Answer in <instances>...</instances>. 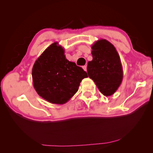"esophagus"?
Masks as SVG:
<instances>
[{
    "instance_id": "esophagus-1",
    "label": "esophagus",
    "mask_w": 153,
    "mask_h": 153,
    "mask_svg": "<svg viewBox=\"0 0 153 153\" xmlns=\"http://www.w3.org/2000/svg\"><path fill=\"white\" fill-rule=\"evenodd\" d=\"M82 68L84 69V71H86V70H87V66H86V65L83 66V67H82Z\"/></svg>"
}]
</instances>
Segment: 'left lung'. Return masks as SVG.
Returning <instances> with one entry per match:
<instances>
[{"instance_id":"obj_1","label":"left lung","mask_w":153,"mask_h":153,"mask_svg":"<svg viewBox=\"0 0 153 153\" xmlns=\"http://www.w3.org/2000/svg\"><path fill=\"white\" fill-rule=\"evenodd\" d=\"M92 60L88 61L87 72L103 95L113 94L121 84L123 71L121 59L112 44L100 39L92 45Z\"/></svg>"}]
</instances>
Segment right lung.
Masks as SVG:
<instances>
[{"label": "right lung", "instance_id": "1", "mask_svg": "<svg viewBox=\"0 0 153 153\" xmlns=\"http://www.w3.org/2000/svg\"><path fill=\"white\" fill-rule=\"evenodd\" d=\"M33 88L38 94L53 104L66 103L79 89L87 73L67 60L65 50L54 42L43 52L32 68Z\"/></svg>", "mask_w": 153, "mask_h": 153}]
</instances>
